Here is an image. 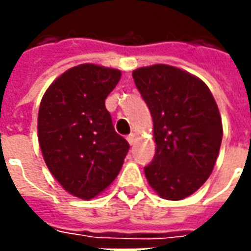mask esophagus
<instances>
[{
	"instance_id": "1",
	"label": "esophagus",
	"mask_w": 251,
	"mask_h": 251,
	"mask_svg": "<svg viewBox=\"0 0 251 251\" xmlns=\"http://www.w3.org/2000/svg\"><path fill=\"white\" fill-rule=\"evenodd\" d=\"M127 141H128V144H130V145H134V142H135V135H134V134L127 135Z\"/></svg>"
}]
</instances>
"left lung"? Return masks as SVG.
Segmentation results:
<instances>
[{"instance_id": "8db88e82", "label": "left lung", "mask_w": 251, "mask_h": 251, "mask_svg": "<svg viewBox=\"0 0 251 251\" xmlns=\"http://www.w3.org/2000/svg\"><path fill=\"white\" fill-rule=\"evenodd\" d=\"M151 111L156 152L145 176L162 198L183 200L209 177L222 142V121L208 86L176 67L156 64L132 73Z\"/></svg>"}]
</instances>
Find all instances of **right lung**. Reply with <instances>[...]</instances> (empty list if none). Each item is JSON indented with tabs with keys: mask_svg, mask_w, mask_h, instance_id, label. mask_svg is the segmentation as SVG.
<instances>
[{
	"mask_svg": "<svg viewBox=\"0 0 251 251\" xmlns=\"http://www.w3.org/2000/svg\"><path fill=\"white\" fill-rule=\"evenodd\" d=\"M120 76L119 70L82 64L58 76L40 103L37 132L44 162L75 197L91 200L111 184L130 150L104 106Z\"/></svg>",
	"mask_w": 251,
	"mask_h": 251,
	"instance_id": "right-lung-1",
	"label": "right lung"
}]
</instances>
